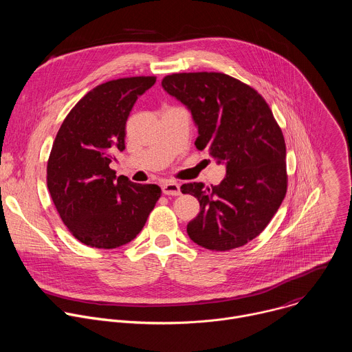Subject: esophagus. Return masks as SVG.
Returning a JSON list of instances; mask_svg holds the SVG:
<instances>
[{"label": "esophagus", "instance_id": "esophagus-1", "mask_svg": "<svg viewBox=\"0 0 352 352\" xmlns=\"http://www.w3.org/2000/svg\"><path fill=\"white\" fill-rule=\"evenodd\" d=\"M162 190L164 195H168V196H178L181 193V189H179V185L177 182H173V181H167L162 185Z\"/></svg>", "mask_w": 352, "mask_h": 352}]
</instances>
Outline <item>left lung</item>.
<instances>
[{"mask_svg": "<svg viewBox=\"0 0 352 352\" xmlns=\"http://www.w3.org/2000/svg\"><path fill=\"white\" fill-rule=\"evenodd\" d=\"M162 86L190 111L195 146L226 164L219 185L181 186L200 205L186 226L189 238L210 250L248 243L266 228L287 192L285 142L269 104L254 87L221 72L173 74Z\"/></svg>", "mask_w": 352, "mask_h": 352, "instance_id": "1", "label": "left lung"}]
</instances>
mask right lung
Returning a JSON list of instances; mask_svg holds the SVG:
<instances>
[{
	"mask_svg": "<svg viewBox=\"0 0 352 352\" xmlns=\"http://www.w3.org/2000/svg\"><path fill=\"white\" fill-rule=\"evenodd\" d=\"M155 76L109 80L86 93L64 120L47 163V186L69 232L82 243L113 249L142 231L162 195L155 184L117 178L110 163L125 148V125Z\"/></svg>",
	"mask_w": 352,
	"mask_h": 352,
	"instance_id": "add662e5",
	"label": "right lung"
}]
</instances>
